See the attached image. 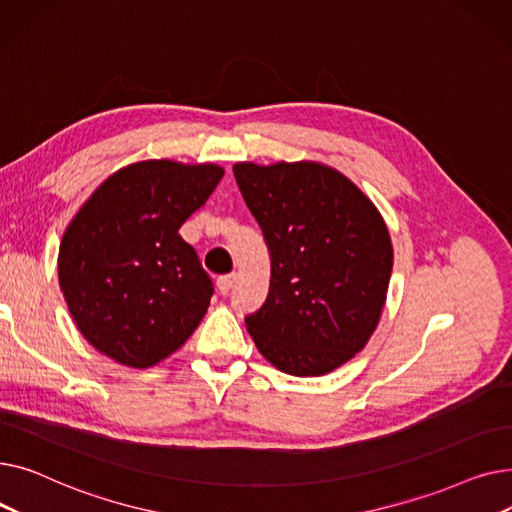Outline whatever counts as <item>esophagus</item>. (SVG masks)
<instances>
[{
    "label": "esophagus",
    "mask_w": 512,
    "mask_h": 512,
    "mask_svg": "<svg viewBox=\"0 0 512 512\" xmlns=\"http://www.w3.org/2000/svg\"><path fill=\"white\" fill-rule=\"evenodd\" d=\"M234 282H236V274L220 276V278H218V290H220V294H228L230 288L234 286Z\"/></svg>",
    "instance_id": "1"
}]
</instances>
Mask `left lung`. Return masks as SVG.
<instances>
[{"label": "left lung", "mask_w": 512, "mask_h": 512, "mask_svg": "<svg viewBox=\"0 0 512 512\" xmlns=\"http://www.w3.org/2000/svg\"><path fill=\"white\" fill-rule=\"evenodd\" d=\"M232 172L272 255L267 299L245 317L249 334L284 373H330L367 344L386 303L392 242L382 215L315 161H245Z\"/></svg>", "instance_id": "obj_1"}]
</instances>
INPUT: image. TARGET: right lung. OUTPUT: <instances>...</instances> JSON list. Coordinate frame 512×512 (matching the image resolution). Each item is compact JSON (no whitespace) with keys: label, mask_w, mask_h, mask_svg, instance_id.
<instances>
[{"label":"right lung","mask_w":512,"mask_h":512,"mask_svg":"<svg viewBox=\"0 0 512 512\" xmlns=\"http://www.w3.org/2000/svg\"><path fill=\"white\" fill-rule=\"evenodd\" d=\"M224 170L149 159L107 178L70 222L58 259L76 326L99 353L151 367L203 319L213 282L178 234Z\"/></svg>","instance_id":"add662e5"}]
</instances>
